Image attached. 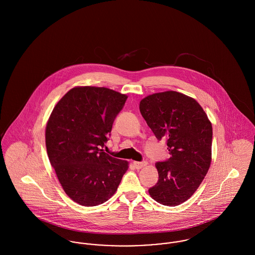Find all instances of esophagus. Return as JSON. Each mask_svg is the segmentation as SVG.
<instances>
[{"mask_svg": "<svg viewBox=\"0 0 255 255\" xmlns=\"http://www.w3.org/2000/svg\"><path fill=\"white\" fill-rule=\"evenodd\" d=\"M132 164H133V166H134V168H135V169H141L142 167H144V166L147 165V162H145V161H143V162H137V161H134Z\"/></svg>", "mask_w": 255, "mask_h": 255, "instance_id": "obj_1", "label": "esophagus"}]
</instances>
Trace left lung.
Instances as JSON below:
<instances>
[{"mask_svg": "<svg viewBox=\"0 0 255 255\" xmlns=\"http://www.w3.org/2000/svg\"><path fill=\"white\" fill-rule=\"evenodd\" d=\"M139 110L158 140L165 139L171 157L155 164L159 180L148 189L158 203L177 206L187 200L211 163L212 125L191 97L165 91L142 99Z\"/></svg>", "mask_w": 255, "mask_h": 255, "instance_id": "left-lung-1", "label": "left lung"}]
</instances>
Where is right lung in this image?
Here are the masks:
<instances>
[{
  "mask_svg": "<svg viewBox=\"0 0 255 255\" xmlns=\"http://www.w3.org/2000/svg\"><path fill=\"white\" fill-rule=\"evenodd\" d=\"M128 96L105 87L71 89L55 106L46 126V147L65 192L83 206L106 202L128 163L102 149Z\"/></svg>",
  "mask_w": 255,
  "mask_h": 255,
  "instance_id": "obj_1",
  "label": "right lung"
}]
</instances>
